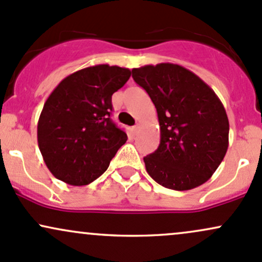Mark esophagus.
I'll list each match as a JSON object with an SVG mask.
<instances>
[{"label": "esophagus", "instance_id": "1", "mask_svg": "<svg viewBox=\"0 0 262 262\" xmlns=\"http://www.w3.org/2000/svg\"><path fill=\"white\" fill-rule=\"evenodd\" d=\"M139 128H140V126H139V125H135L134 127H132V132H134V134L136 135L137 132H139Z\"/></svg>", "mask_w": 262, "mask_h": 262}]
</instances>
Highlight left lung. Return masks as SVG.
I'll list each match as a JSON object with an SVG mask.
<instances>
[{
	"instance_id": "1",
	"label": "left lung",
	"mask_w": 262,
	"mask_h": 262,
	"mask_svg": "<svg viewBox=\"0 0 262 262\" xmlns=\"http://www.w3.org/2000/svg\"><path fill=\"white\" fill-rule=\"evenodd\" d=\"M157 110L161 141L143 157L146 170L161 186L189 190L215 172L229 146V120L208 84L172 63L132 69Z\"/></svg>"
}]
</instances>
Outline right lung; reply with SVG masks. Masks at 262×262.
Wrapping results in <instances>:
<instances>
[{"mask_svg": "<svg viewBox=\"0 0 262 262\" xmlns=\"http://www.w3.org/2000/svg\"><path fill=\"white\" fill-rule=\"evenodd\" d=\"M131 70L98 64L68 75L44 102L37 126L40 154L55 178L86 186L107 169L127 135L111 121V96Z\"/></svg>", "mask_w": 262, "mask_h": 262, "instance_id": "add662e5", "label": "right lung"}]
</instances>
